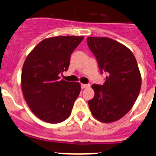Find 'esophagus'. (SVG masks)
Listing matches in <instances>:
<instances>
[{"instance_id": "34e87169", "label": "esophagus", "mask_w": 156, "mask_h": 156, "mask_svg": "<svg viewBox=\"0 0 156 156\" xmlns=\"http://www.w3.org/2000/svg\"><path fill=\"white\" fill-rule=\"evenodd\" d=\"M90 87V85H88V84H81V88H82V89H85V88H87V87Z\"/></svg>"}]
</instances>
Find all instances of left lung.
Segmentation results:
<instances>
[{
	"label": "left lung",
	"mask_w": 156,
	"mask_h": 156,
	"mask_svg": "<svg viewBox=\"0 0 156 156\" xmlns=\"http://www.w3.org/2000/svg\"><path fill=\"white\" fill-rule=\"evenodd\" d=\"M87 42L101 74H107L103 85H92L94 97L88 101L89 108L101 122H114L130 110L140 93L141 77L137 61L129 49L110 38L87 37Z\"/></svg>",
	"instance_id": "left-lung-1"
}]
</instances>
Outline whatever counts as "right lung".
I'll return each mask as SVG.
<instances>
[{"mask_svg": "<svg viewBox=\"0 0 156 156\" xmlns=\"http://www.w3.org/2000/svg\"><path fill=\"white\" fill-rule=\"evenodd\" d=\"M83 39L75 36L48 38L27 56L22 71V89L31 111L41 120L58 123L71 114L80 84L63 80L59 76L68 70L71 54Z\"/></svg>", "mask_w": 156, "mask_h": 156, "instance_id": "obj_1", "label": "right lung"}]
</instances>
